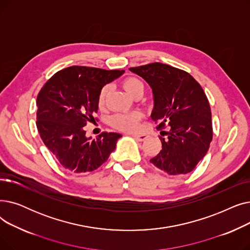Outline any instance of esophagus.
Listing matches in <instances>:
<instances>
[{"instance_id":"esophagus-1","label":"esophagus","mask_w":250,"mask_h":250,"mask_svg":"<svg viewBox=\"0 0 250 250\" xmlns=\"http://www.w3.org/2000/svg\"><path fill=\"white\" fill-rule=\"evenodd\" d=\"M133 137L140 142H143V141L148 139V135H145V134H135V135H133Z\"/></svg>"}]
</instances>
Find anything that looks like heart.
I'll use <instances>...</instances> for the list:
<instances>
[{
	"label": "heart",
	"mask_w": 250,
	"mask_h": 250,
	"mask_svg": "<svg viewBox=\"0 0 250 250\" xmlns=\"http://www.w3.org/2000/svg\"><path fill=\"white\" fill-rule=\"evenodd\" d=\"M123 87L126 93L134 97L138 93H143L144 85L136 77H127L123 81ZM110 87L108 85L101 88L98 95V105L103 106L106 97L109 94ZM142 113L139 111L129 113H118L110 117V125L118 129L125 130V132H134L140 126V122L142 121Z\"/></svg>",
	"instance_id": "b5f03b06"
}]
</instances>
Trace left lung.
<instances>
[{
    "instance_id": "8db88e82",
    "label": "left lung",
    "mask_w": 250,
    "mask_h": 250,
    "mask_svg": "<svg viewBox=\"0 0 250 250\" xmlns=\"http://www.w3.org/2000/svg\"><path fill=\"white\" fill-rule=\"evenodd\" d=\"M129 71L152 88L157 128L169 125L167 137L160 138L162 150L150 162L170 175L191 172L213 139L211 107L202 86L188 72L161 62Z\"/></svg>"
}]
</instances>
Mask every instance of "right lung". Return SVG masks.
Here are the masks:
<instances>
[{
  "mask_svg": "<svg viewBox=\"0 0 250 250\" xmlns=\"http://www.w3.org/2000/svg\"><path fill=\"white\" fill-rule=\"evenodd\" d=\"M124 72L73 65L56 73L39 91L37 130L64 169L74 173L93 171L114 151L121 134L104 132L92 139L86 137L84 126L97 121L101 88Z\"/></svg>",
  "mask_w": 250,
  "mask_h": 250,
  "instance_id": "obj_1",
  "label": "right lung"
}]
</instances>
